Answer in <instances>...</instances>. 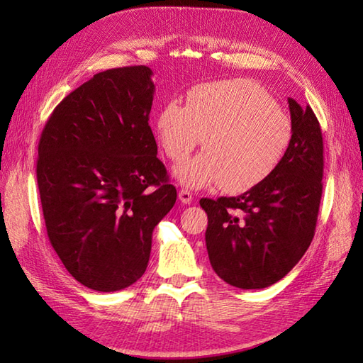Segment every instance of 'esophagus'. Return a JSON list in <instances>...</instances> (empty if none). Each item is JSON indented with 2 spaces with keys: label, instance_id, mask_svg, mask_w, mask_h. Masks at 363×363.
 <instances>
[{
  "label": "esophagus",
  "instance_id": "esophagus-1",
  "mask_svg": "<svg viewBox=\"0 0 363 363\" xmlns=\"http://www.w3.org/2000/svg\"><path fill=\"white\" fill-rule=\"evenodd\" d=\"M179 199L182 204H190L194 201V195H191V191L189 190H179Z\"/></svg>",
  "mask_w": 363,
  "mask_h": 363
}]
</instances>
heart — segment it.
<instances>
[{
	"label": "heart",
	"mask_w": 363,
	"mask_h": 363,
	"mask_svg": "<svg viewBox=\"0 0 363 363\" xmlns=\"http://www.w3.org/2000/svg\"><path fill=\"white\" fill-rule=\"evenodd\" d=\"M154 130L174 164L187 159L203 140L206 151L174 169L177 181L190 189L221 184L228 194H243L267 181L293 137L290 118L250 79L199 84L187 91L184 107H160Z\"/></svg>",
	"instance_id": "obj_1"
}]
</instances>
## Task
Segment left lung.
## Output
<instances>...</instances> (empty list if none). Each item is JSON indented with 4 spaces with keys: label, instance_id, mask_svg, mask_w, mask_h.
<instances>
[{
    "label": "left lung",
    "instance_id": "8db88e82",
    "mask_svg": "<svg viewBox=\"0 0 363 363\" xmlns=\"http://www.w3.org/2000/svg\"><path fill=\"white\" fill-rule=\"evenodd\" d=\"M293 137L276 172L238 196L201 198L206 246L223 281L243 290L281 281L309 248L323 194V135L311 106L289 98Z\"/></svg>",
    "mask_w": 363,
    "mask_h": 363
}]
</instances>
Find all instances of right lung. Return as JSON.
<instances>
[{
	"label": "right lung",
	"instance_id": "obj_1",
	"mask_svg": "<svg viewBox=\"0 0 363 363\" xmlns=\"http://www.w3.org/2000/svg\"><path fill=\"white\" fill-rule=\"evenodd\" d=\"M151 74L145 65L96 73L56 106L38 142L46 234L68 273L91 290L140 279L152 230L176 203L148 125Z\"/></svg>",
	"mask_w": 363,
	"mask_h": 363
}]
</instances>
